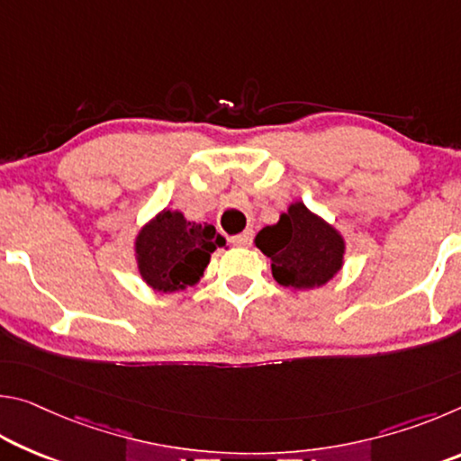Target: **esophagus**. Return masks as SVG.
Segmentation results:
<instances>
[{"instance_id": "34e87169", "label": "esophagus", "mask_w": 461, "mask_h": 461, "mask_svg": "<svg viewBox=\"0 0 461 461\" xmlns=\"http://www.w3.org/2000/svg\"><path fill=\"white\" fill-rule=\"evenodd\" d=\"M252 230H248V231H244V233H240V236H233L231 238V244L233 246H240V248H248L249 244H252Z\"/></svg>"}]
</instances>
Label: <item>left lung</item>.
<instances>
[{"mask_svg":"<svg viewBox=\"0 0 461 461\" xmlns=\"http://www.w3.org/2000/svg\"><path fill=\"white\" fill-rule=\"evenodd\" d=\"M254 244L270 258L276 283L294 291H311L330 283L346 256L341 231L303 201L291 203L275 225L256 233Z\"/></svg>","mask_w":461,"mask_h":461,"instance_id":"obj_1","label":"left lung"}]
</instances>
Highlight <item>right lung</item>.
Masks as SVG:
<instances>
[{
  "label": "right lung",
  "instance_id": "add662e5",
  "mask_svg": "<svg viewBox=\"0 0 461 461\" xmlns=\"http://www.w3.org/2000/svg\"><path fill=\"white\" fill-rule=\"evenodd\" d=\"M225 238L212 223L189 221L181 212L162 209L134 240L138 272L156 293L186 291L203 278L212 254Z\"/></svg>",
  "mask_w": 461,
  "mask_h": 461
}]
</instances>
